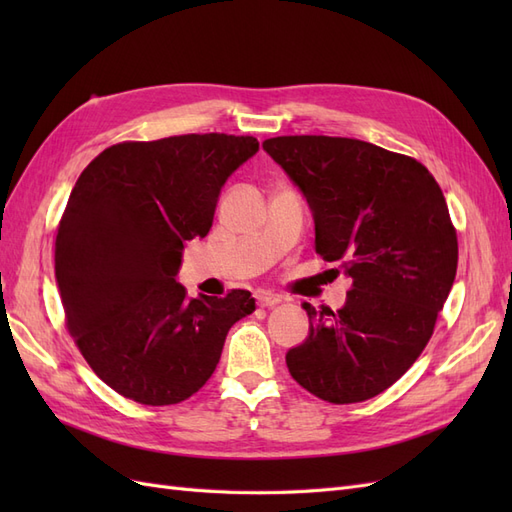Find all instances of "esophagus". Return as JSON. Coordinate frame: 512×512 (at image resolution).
Returning <instances> with one entry per match:
<instances>
[{"label": "esophagus", "mask_w": 512, "mask_h": 512, "mask_svg": "<svg viewBox=\"0 0 512 512\" xmlns=\"http://www.w3.org/2000/svg\"><path fill=\"white\" fill-rule=\"evenodd\" d=\"M256 299H258L260 307H275V305L282 303V299L277 297V294H271V292H260Z\"/></svg>", "instance_id": "1"}]
</instances>
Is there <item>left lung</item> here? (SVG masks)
Here are the masks:
<instances>
[{"label":"left lung","instance_id":"1","mask_svg":"<svg viewBox=\"0 0 512 512\" xmlns=\"http://www.w3.org/2000/svg\"><path fill=\"white\" fill-rule=\"evenodd\" d=\"M314 213L316 254L352 280L337 312L303 303L309 337L290 376L329 404L395 384L421 356L457 273V230L438 181L410 156L342 136L262 143Z\"/></svg>","mask_w":512,"mask_h":512}]
</instances>
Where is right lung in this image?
<instances>
[{
	"label": "right lung",
	"instance_id": "obj_1",
	"mask_svg": "<svg viewBox=\"0 0 512 512\" xmlns=\"http://www.w3.org/2000/svg\"><path fill=\"white\" fill-rule=\"evenodd\" d=\"M258 151L254 136L183 134L123 141L91 160L55 239L66 327L96 376L145 406L192 397L220 363L252 292L188 299L183 243L207 237L226 179Z\"/></svg>",
	"mask_w": 512,
	"mask_h": 512
}]
</instances>
